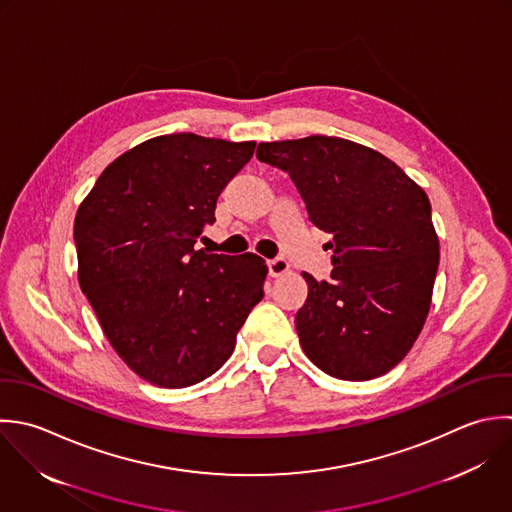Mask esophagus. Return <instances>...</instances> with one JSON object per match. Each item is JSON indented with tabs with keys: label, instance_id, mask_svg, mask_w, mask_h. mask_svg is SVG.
<instances>
[{
	"label": "esophagus",
	"instance_id": "esophagus-1",
	"mask_svg": "<svg viewBox=\"0 0 512 512\" xmlns=\"http://www.w3.org/2000/svg\"><path fill=\"white\" fill-rule=\"evenodd\" d=\"M285 273H289V263H287V259L275 257V259L269 261V275H271V277H281V275H285Z\"/></svg>",
	"mask_w": 512,
	"mask_h": 512
}]
</instances>
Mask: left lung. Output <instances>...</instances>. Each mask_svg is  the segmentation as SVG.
<instances>
[{
  "mask_svg": "<svg viewBox=\"0 0 512 512\" xmlns=\"http://www.w3.org/2000/svg\"><path fill=\"white\" fill-rule=\"evenodd\" d=\"M257 157L289 173L311 223L331 235V279L303 273L305 355L343 381L389 373L431 309L441 253L427 193L383 153L341 137L259 143Z\"/></svg>",
  "mask_w": 512,
  "mask_h": 512,
  "instance_id": "left-lung-1",
  "label": "left lung"
}]
</instances>
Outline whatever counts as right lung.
<instances>
[{"label":"right lung","mask_w":512,"mask_h":512,"mask_svg":"<svg viewBox=\"0 0 512 512\" xmlns=\"http://www.w3.org/2000/svg\"><path fill=\"white\" fill-rule=\"evenodd\" d=\"M253 151L255 141L159 135L111 161L77 209L79 287L109 345L151 385L183 389L219 371L263 299L265 259L195 249Z\"/></svg>","instance_id":"add662e5"}]
</instances>
